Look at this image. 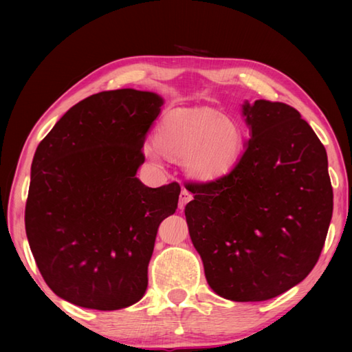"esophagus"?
Returning <instances> with one entry per match:
<instances>
[{
  "label": "esophagus",
  "mask_w": 352,
  "mask_h": 352,
  "mask_svg": "<svg viewBox=\"0 0 352 352\" xmlns=\"http://www.w3.org/2000/svg\"><path fill=\"white\" fill-rule=\"evenodd\" d=\"M192 193L189 192V190H186L184 188L182 189V192H180V199H178V208H184L186 207V204L188 203H190L192 201Z\"/></svg>",
  "instance_id": "1"
}]
</instances>
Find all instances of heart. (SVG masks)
<instances>
[{"label":"heart","mask_w":352,"mask_h":352,"mask_svg":"<svg viewBox=\"0 0 352 352\" xmlns=\"http://www.w3.org/2000/svg\"><path fill=\"white\" fill-rule=\"evenodd\" d=\"M154 140L172 159H186L189 174L201 182L227 175L234 166L243 145V133L233 119L213 110L177 109L164 115ZM149 160L160 162L155 148L145 149Z\"/></svg>","instance_id":"b5f03b06"}]
</instances>
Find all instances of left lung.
<instances>
[{"mask_svg": "<svg viewBox=\"0 0 352 352\" xmlns=\"http://www.w3.org/2000/svg\"><path fill=\"white\" fill-rule=\"evenodd\" d=\"M251 139L227 175L188 183L192 243L208 286L231 301H266L318 263L333 216L324 145L284 102L242 107Z\"/></svg>", "mask_w": 352, "mask_h": 352, "instance_id": "obj_1", "label": "left lung"}]
</instances>
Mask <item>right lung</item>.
Listing matches in <instances>:
<instances>
[{
    "label": "right lung",
    "mask_w": 352,
    "mask_h": 352,
    "mask_svg": "<svg viewBox=\"0 0 352 352\" xmlns=\"http://www.w3.org/2000/svg\"><path fill=\"white\" fill-rule=\"evenodd\" d=\"M153 92L118 89L71 107L37 146L25 204L36 265L57 296L118 310L144 296L157 230L174 214L180 184L136 177L160 113Z\"/></svg>",
    "instance_id": "1"
}]
</instances>
